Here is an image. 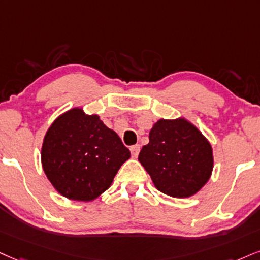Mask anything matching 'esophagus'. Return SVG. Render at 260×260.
<instances>
[{"mask_svg":"<svg viewBox=\"0 0 260 260\" xmlns=\"http://www.w3.org/2000/svg\"><path fill=\"white\" fill-rule=\"evenodd\" d=\"M140 149H141L140 145H135V146L130 147V152H131V155H133L134 158H136V156L139 155V153H140Z\"/></svg>","mask_w":260,"mask_h":260,"instance_id":"34e87169","label":"esophagus"}]
</instances>
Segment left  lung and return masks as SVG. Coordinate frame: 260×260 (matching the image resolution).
Masks as SVG:
<instances>
[{"label":"left lung","instance_id":"8db88e82","mask_svg":"<svg viewBox=\"0 0 260 260\" xmlns=\"http://www.w3.org/2000/svg\"><path fill=\"white\" fill-rule=\"evenodd\" d=\"M139 161L159 191L172 198H190L201 190L213 171L210 141L183 117L159 119L149 131Z\"/></svg>","mask_w":260,"mask_h":260}]
</instances>
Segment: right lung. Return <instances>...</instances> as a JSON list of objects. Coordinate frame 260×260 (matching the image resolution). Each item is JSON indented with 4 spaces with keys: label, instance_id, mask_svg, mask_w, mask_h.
Returning a JSON list of instances; mask_svg holds the SVG:
<instances>
[{
    "label": "right lung",
    "instance_id": "add662e5",
    "mask_svg": "<svg viewBox=\"0 0 260 260\" xmlns=\"http://www.w3.org/2000/svg\"><path fill=\"white\" fill-rule=\"evenodd\" d=\"M130 150L98 114L73 107L55 118L41 148L44 174L54 189L75 201L95 200L111 187Z\"/></svg>",
    "mask_w": 260,
    "mask_h": 260
}]
</instances>
